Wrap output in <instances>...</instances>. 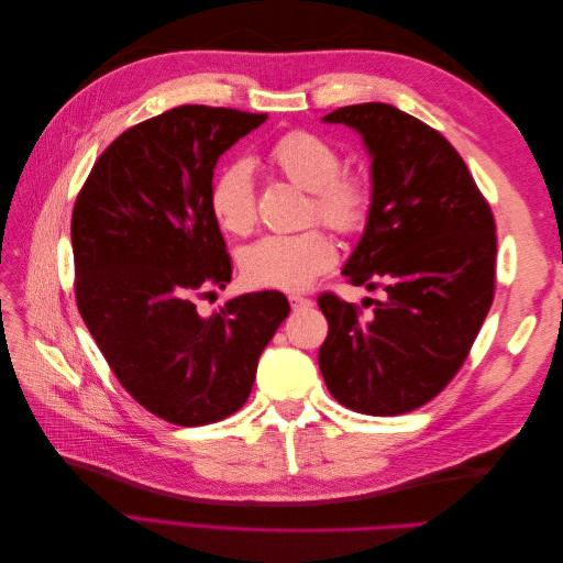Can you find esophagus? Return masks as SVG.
<instances>
[{"mask_svg":"<svg viewBox=\"0 0 563 563\" xmlns=\"http://www.w3.org/2000/svg\"><path fill=\"white\" fill-rule=\"evenodd\" d=\"M288 302H291L294 310H308V308H312V300L310 298H302V296H288Z\"/></svg>","mask_w":563,"mask_h":563,"instance_id":"esophagus-1","label":"esophagus"}]
</instances>
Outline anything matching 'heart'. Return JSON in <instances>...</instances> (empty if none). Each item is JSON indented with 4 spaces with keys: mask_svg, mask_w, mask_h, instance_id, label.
I'll list each match as a JSON object with an SVG mask.
<instances>
[{
    "mask_svg": "<svg viewBox=\"0 0 563 563\" xmlns=\"http://www.w3.org/2000/svg\"><path fill=\"white\" fill-rule=\"evenodd\" d=\"M279 172L312 192V209L335 230H352L366 213V187L356 176L338 174V150L308 131H291L269 150ZM211 211L218 225L249 234L255 223L253 166L236 159L218 174L211 187ZM335 263L333 242L321 230L267 234L242 251V275L251 286L277 291H305Z\"/></svg>",
    "mask_w": 563,
    "mask_h": 563,
    "instance_id": "obj_1",
    "label": "heart"
}]
</instances>
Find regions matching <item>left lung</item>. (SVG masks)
I'll return each instance as SVG.
<instances>
[{
    "label": "left lung",
    "mask_w": 563,
    "mask_h": 563,
    "mask_svg": "<svg viewBox=\"0 0 563 563\" xmlns=\"http://www.w3.org/2000/svg\"><path fill=\"white\" fill-rule=\"evenodd\" d=\"M323 122L354 129L371 159L366 228L343 275L387 296L371 317L319 296L321 376L352 411L408 413L449 385L490 310L496 223L463 157L420 119L362 103Z\"/></svg>",
    "instance_id": "left-lung-1"
}]
</instances>
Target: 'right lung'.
I'll use <instances>...</instances> for the list:
<instances>
[{"label":"right lung","mask_w":563,"mask_h":563,"mask_svg":"<svg viewBox=\"0 0 563 563\" xmlns=\"http://www.w3.org/2000/svg\"><path fill=\"white\" fill-rule=\"evenodd\" d=\"M267 114L180 106L124 131L73 213L77 308L117 380L155 416L197 428L240 411L291 308L279 291L197 296L232 279L211 211L213 168Z\"/></svg>","instance_id":"obj_1"}]
</instances>
